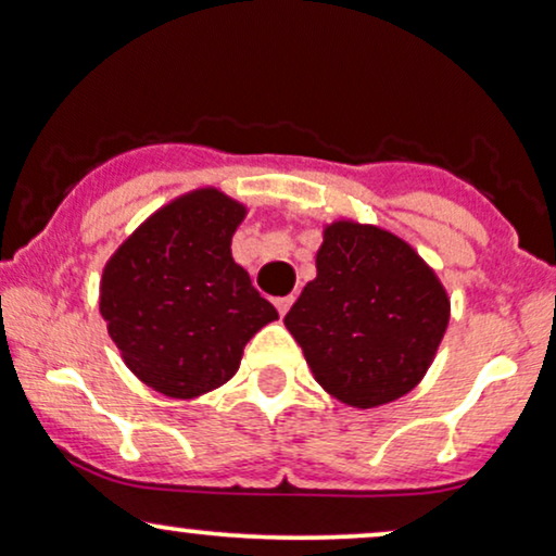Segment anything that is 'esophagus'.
<instances>
[{
  "mask_svg": "<svg viewBox=\"0 0 556 556\" xmlns=\"http://www.w3.org/2000/svg\"><path fill=\"white\" fill-rule=\"evenodd\" d=\"M291 304H293V296H280V299H276V309H278L280 317H283V314L291 309Z\"/></svg>",
  "mask_w": 556,
  "mask_h": 556,
  "instance_id": "34e87169",
  "label": "esophagus"
}]
</instances>
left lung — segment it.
<instances>
[{"mask_svg":"<svg viewBox=\"0 0 556 556\" xmlns=\"http://www.w3.org/2000/svg\"><path fill=\"white\" fill-rule=\"evenodd\" d=\"M448 317V293L413 247L374 224L340 218L325 226L317 278L283 321L319 387L371 409L422 381Z\"/></svg>","mask_w":556,"mask_h":556,"instance_id":"1","label":"left lung"}]
</instances>
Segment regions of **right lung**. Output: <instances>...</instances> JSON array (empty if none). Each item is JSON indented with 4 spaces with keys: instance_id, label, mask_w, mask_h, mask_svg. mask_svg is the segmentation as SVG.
<instances>
[{
    "instance_id": "add662e5",
    "label": "right lung",
    "mask_w": 556,
    "mask_h": 556,
    "mask_svg": "<svg viewBox=\"0 0 556 556\" xmlns=\"http://www.w3.org/2000/svg\"><path fill=\"white\" fill-rule=\"evenodd\" d=\"M247 208L216 188L162 205L108 260L100 314L126 366L154 392L193 400L237 374L276 306L231 257Z\"/></svg>"
}]
</instances>
